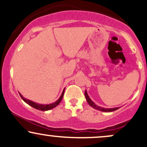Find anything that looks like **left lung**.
I'll use <instances>...</instances> for the list:
<instances>
[{
	"mask_svg": "<svg viewBox=\"0 0 147 147\" xmlns=\"http://www.w3.org/2000/svg\"><path fill=\"white\" fill-rule=\"evenodd\" d=\"M85 97H86V99L87 102L88 103V104L91 106V107H92L93 109H96V110L102 111V112H112V111H115L117 110L118 109H119V108H120V107H117V108H112V109H106V108L101 107V106H97V104H95V103L91 100L90 97H89L88 95L86 90H85Z\"/></svg>",
	"mask_w": 147,
	"mask_h": 147,
	"instance_id": "obj_1",
	"label": "left lung"
}]
</instances>
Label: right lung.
Here are the masks:
<instances>
[{"label":"right lung","mask_w":147,"mask_h":147,"mask_svg":"<svg viewBox=\"0 0 147 147\" xmlns=\"http://www.w3.org/2000/svg\"><path fill=\"white\" fill-rule=\"evenodd\" d=\"M64 90H65V88L63 89V92H62V93H61V95L60 96L59 98L57 99L56 102H54V103H52V104H38V103H36V102H33V101H31V100H30V99H28L25 98V97H23L21 93H19V95H20V96H21L22 99H23V100L24 101L25 103H27L28 105L31 106L32 107L34 108V109H37V110L42 111H45L51 110V109H54V108H55L57 106H58L59 104V103L61 102V99L63 97Z\"/></svg>","instance_id":"obj_1"}]
</instances>
